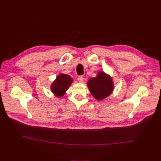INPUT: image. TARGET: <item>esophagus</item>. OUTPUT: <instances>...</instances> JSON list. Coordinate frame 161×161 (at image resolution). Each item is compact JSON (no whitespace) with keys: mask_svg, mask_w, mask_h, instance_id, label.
<instances>
[{"mask_svg":"<svg viewBox=\"0 0 161 161\" xmlns=\"http://www.w3.org/2000/svg\"><path fill=\"white\" fill-rule=\"evenodd\" d=\"M78 81H79L80 83H83V81H84V78H83V76H79V77L78 78Z\"/></svg>","mask_w":161,"mask_h":161,"instance_id":"esophagus-1","label":"esophagus"}]
</instances>
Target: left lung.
<instances>
[{"mask_svg": "<svg viewBox=\"0 0 161 161\" xmlns=\"http://www.w3.org/2000/svg\"><path fill=\"white\" fill-rule=\"evenodd\" d=\"M87 85L91 94L99 101L108 97L114 87L112 78L104 72H99L96 77L90 78Z\"/></svg>", "mask_w": 161, "mask_h": 161, "instance_id": "1", "label": "left lung"}]
</instances>
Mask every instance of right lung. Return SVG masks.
Wrapping results in <instances>:
<instances>
[{
	"label": "right lung",
	"mask_w": 161,
	"mask_h": 161,
	"mask_svg": "<svg viewBox=\"0 0 161 161\" xmlns=\"http://www.w3.org/2000/svg\"><path fill=\"white\" fill-rule=\"evenodd\" d=\"M73 81V78L68 75L60 74L52 84V92L58 97H61L65 94Z\"/></svg>",
	"instance_id": "obj_1"
}]
</instances>
